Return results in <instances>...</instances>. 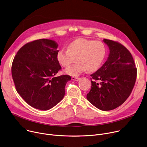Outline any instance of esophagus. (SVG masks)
Here are the masks:
<instances>
[{
  "instance_id": "obj_1",
  "label": "esophagus",
  "mask_w": 147,
  "mask_h": 147,
  "mask_svg": "<svg viewBox=\"0 0 147 147\" xmlns=\"http://www.w3.org/2000/svg\"><path fill=\"white\" fill-rule=\"evenodd\" d=\"M71 79L72 80H74V81H78L80 79V78L78 77H72Z\"/></svg>"
}]
</instances>
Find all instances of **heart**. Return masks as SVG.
<instances>
[{
  "mask_svg": "<svg viewBox=\"0 0 147 147\" xmlns=\"http://www.w3.org/2000/svg\"><path fill=\"white\" fill-rule=\"evenodd\" d=\"M107 52L105 45L101 41L79 38L70 43L67 49L59 50L56 57L59 63L65 67L70 66L76 60V63L65 72L77 76L87 70L90 72L97 70L103 63Z\"/></svg>",
  "mask_w": 147,
  "mask_h": 147,
  "instance_id": "heart-1",
  "label": "heart"
}]
</instances>
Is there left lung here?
Segmentation results:
<instances>
[{"mask_svg":"<svg viewBox=\"0 0 147 147\" xmlns=\"http://www.w3.org/2000/svg\"><path fill=\"white\" fill-rule=\"evenodd\" d=\"M103 41L109 48V57L91 74L92 86L87 98L98 109L107 111L119 107L129 98L135 85L137 68L124 46L110 39Z\"/></svg>","mask_w":147,"mask_h":147,"instance_id":"1","label":"left lung"}]
</instances>
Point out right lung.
<instances>
[{
	"mask_svg": "<svg viewBox=\"0 0 147 147\" xmlns=\"http://www.w3.org/2000/svg\"><path fill=\"white\" fill-rule=\"evenodd\" d=\"M57 44L40 39L28 42L16 55L11 75L17 92L30 105L47 111L57 104L65 94L69 75H55L61 67L57 60Z\"/></svg>",
	"mask_w": 147,
	"mask_h": 147,
	"instance_id": "right-lung-1",
	"label": "right lung"
}]
</instances>
